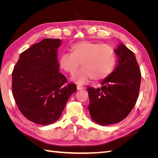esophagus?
<instances>
[{
	"label": "esophagus",
	"mask_w": 158,
	"mask_h": 158,
	"mask_svg": "<svg viewBox=\"0 0 158 158\" xmlns=\"http://www.w3.org/2000/svg\"><path fill=\"white\" fill-rule=\"evenodd\" d=\"M85 89V87L82 86V85H77V89L78 90H81V89Z\"/></svg>",
	"instance_id": "1"
}]
</instances>
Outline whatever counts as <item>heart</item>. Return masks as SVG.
I'll list each match as a JSON object with an SVG mask.
<instances>
[{
  "instance_id": "heart-1",
  "label": "heart",
  "mask_w": 158,
  "mask_h": 158,
  "mask_svg": "<svg viewBox=\"0 0 158 158\" xmlns=\"http://www.w3.org/2000/svg\"><path fill=\"white\" fill-rule=\"evenodd\" d=\"M70 50L72 52L60 55V66L72 74L82 63L84 67L73 76V79L79 84H85L92 78L96 81L106 78L115 66V52L108 45L84 41L72 45Z\"/></svg>"
}]
</instances>
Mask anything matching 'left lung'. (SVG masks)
<instances>
[{
    "mask_svg": "<svg viewBox=\"0 0 158 158\" xmlns=\"http://www.w3.org/2000/svg\"><path fill=\"white\" fill-rule=\"evenodd\" d=\"M114 51L118 56L115 70L102 81L100 88H87L91 117L103 126L121 122L128 115L140 87V69L133 52L123 44Z\"/></svg>",
    "mask_w": 158,
    "mask_h": 158,
    "instance_id": "obj_1",
    "label": "left lung"
}]
</instances>
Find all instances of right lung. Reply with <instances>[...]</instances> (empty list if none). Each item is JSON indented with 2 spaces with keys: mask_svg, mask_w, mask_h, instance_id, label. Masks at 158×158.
I'll list each match as a JSON object with an SVG mask.
<instances>
[{
  "mask_svg": "<svg viewBox=\"0 0 158 158\" xmlns=\"http://www.w3.org/2000/svg\"><path fill=\"white\" fill-rule=\"evenodd\" d=\"M59 39H44L22 52L12 73L13 97L27 120L41 125L56 121L77 88L59 72Z\"/></svg>",
  "mask_w": 158,
  "mask_h": 158,
  "instance_id": "add662e5",
  "label": "right lung"
}]
</instances>
